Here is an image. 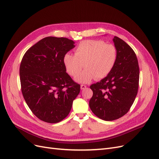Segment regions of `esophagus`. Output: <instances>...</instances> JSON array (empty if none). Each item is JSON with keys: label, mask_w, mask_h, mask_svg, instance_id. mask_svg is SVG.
Segmentation results:
<instances>
[{"label": "esophagus", "mask_w": 159, "mask_h": 159, "mask_svg": "<svg viewBox=\"0 0 159 159\" xmlns=\"http://www.w3.org/2000/svg\"><path fill=\"white\" fill-rule=\"evenodd\" d=\"M86 88V85H81V89H84Z\"/></svg>", "instance_id": "34e87169"}]
</instances>
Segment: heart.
Masks as SVG:
<instances>
[{"instance_id": "b5f03b06", "label": "heart", "mask_w": 159, "mask_h": 159, "mask_svg": "<svg viewBox=\"0 0 159 159\" xmlns=\"http://www.w3.org/2000/svg\"><path fill=\"white\" fill-rule=\"evenodd\" d=\"M117 50L115 46L102 40H88L80 42L74 55L66 53L63 63L68 74L75 77L83 67L85 68L75 78L79 83L87 84L94 78L101 80L107 76L116 63Z\"/></svg>"}]
</instances>
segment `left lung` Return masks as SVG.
Here are the masks:
<instances>
[{"label":"left lung","instance_id":"1","mask_svg":"<svg viewBox=\"0 0 159 159\" xmlns=\"http://www.w3.org/2000/svg\"><path fill=\"white\" fill-rule=\"evenodd\" d=\"M113 41L117 50L116 63L110 74L90 86L92 112L105 121H113L125 115L133 105L139 88V68L133 50L117 36Z\"/></svg>","mask_w":159,"mask_h":159}]
</instances>
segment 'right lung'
<instances>
[{
	"label": "right lung",
	"mask_w": 159,
	"mask_h": 159,
	"mask_svg": "<svg viewBox=\"0 0 159 159\" xmlns=\"http://www.w3.org/2000/svg\"><path fill=\"white\" fill-rule=\"evenodd\" d=\"M66 38L46 37L28 49L20 66L23 97L28 106L43 121L56 123L65 119L80 85L66 73L63 57L75 47Z\"/></svg>",
	"instance_id": "obj_1"
}]
</instances>
